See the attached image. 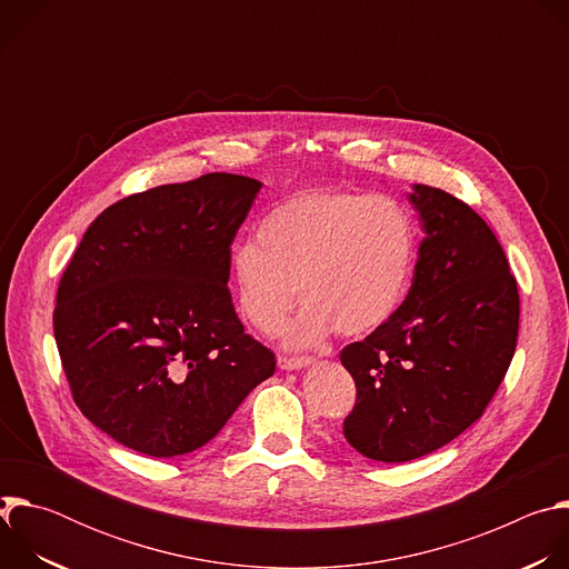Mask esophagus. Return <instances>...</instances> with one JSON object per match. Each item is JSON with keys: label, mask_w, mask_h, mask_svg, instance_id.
<instances>
[{"label": "esophagus", "mask_w": 569, "mask_h": 569, "mask_svg": "<svg viewBox=\"0 0 569 569\" xmlns=\"http://www.w3.org/2000/svg\"><path fill=\"white\" fill-rule=\"evenodd\" d=\"M277 362H279V367H281V369L292 371V369H303V367L312 365V362H315V358H310V356H297V358L279 356V358H277Z\"/></svg>", "instance_id": "1"}]
</instances>
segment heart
I'll return each instance as SVG.
<instances>
[{"instance_id":"b5f03b06","label":"heart","mask_w":569,"mask_h":569,"mask_svg":"<svg viewBox=\"0 0 569 569\" xmlns=\"http://www.w3.org/2000/svg\"><path fill=\"white\" fill-rule=\"evenodd\" d=\"M415 261L410 213L387 196L306 189L281 200L261 220L257 240H240L229 274L240 315L272 333L283 327L290 347L315 345L333 329L362 336L393 312Z\"/></svg>"}]
</instances>
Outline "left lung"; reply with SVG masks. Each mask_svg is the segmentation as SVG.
I'll list each match as a JSON object with an SVG mask.
<instances>
[{
  "label": "left lung",
  "mask_w": 569,
  "mask_h": 569,
  "mask_svg": "<svg viewBox=\"0 0 569 569\" xmlns=\"http://www.w3.org/2000/svg\"><path fill=\"white\" fill-rule=\"evenodd\" d=\"M426 238L412 288L340 360L356 380L347 441L400 463L459 437L491 402L518 342L520 295L491 227L455 196L415 184Z\"/></svg>",
  "instance_id": "obj_1"
}]
</instances>
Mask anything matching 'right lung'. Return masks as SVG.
Instances as JSON below:
<instances>
[{
	"mask_svg": "<svg viewBox=\"0 0 569 569\" xmlns=\"http://www.w3.org/2000/svg\"><path fill=\"white\" fill-rule=\"evenodd\" d=\"M261 187L207 173L132 193L88 227L62 272L53 336L73 402L121 446L193 452L274 373L227 288L231 242Z\"/></svg>",
	"mask_w": 569,
	"mask_h": 569,
	"instance_id": "add662e5",
	"label": "right lung"
}]
</instances>
